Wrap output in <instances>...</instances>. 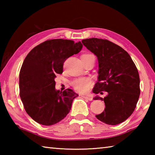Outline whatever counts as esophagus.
Returning a JSON list of instances; mask_svg holds the SVG:
<instances>
[{
	"label": "esophagus",
	"mask_w": 155,
	"mask_h": 155,
	"mask_svg": "<svg viewBox=\"0 0 155 155\" xmlns=\"http://www.w3.org/2000/svg\"><path fill=\"white\" fill-rule=\"evenodd\" d=\"M82 97H83V98L88 100V101H93V98L91 96H82Z\"/></svg>",
	"instance_id": "34e87169"
}]
</instances>
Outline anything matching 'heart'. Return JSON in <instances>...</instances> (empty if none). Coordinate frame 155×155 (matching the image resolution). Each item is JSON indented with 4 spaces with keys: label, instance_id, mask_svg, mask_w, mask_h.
Here are the masks:
<instances>
[{
    "label": "heart",
    "instance_id": "1",
    "mask_svg": "<svg viewBox=\"0 0 155 155\" xmlns=\"http://www.w3.org/2000/svg\"><path fill=\"white\" fill-rule=\"evenodd\" d=\"M91 58L95 59V56L91 53L83 54L81 56V59ZM71 85L77 91L81 93H85L90 90L92 85V81L89 78H77L72 81Z\"/></svg>",
    "mask_w": 155,
    "mask_h": 155
}]
</instances>
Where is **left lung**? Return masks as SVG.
Listing matches in <instances>:
<instances>
[{
    "instance_id": "8db88e82",
    "label": "left lung",
    "mask_w": 155,
    "mask_h": 155,
    "mask_svg": "<svg viewBox=\"0 0 155 155\" xmlns=\"http://www.w3.org/2000/svg\"><path fill=\"white\" fill-rule=\"evenodd\" d=\"M82 43L98 60V81L93 92H107L104 98H94L104 101L105 104L104 111L96 115V118L107 124H119L133 114L140 97L137 67L127 51L109 40L90 38Z\"/></svg>"
}]
</instances>
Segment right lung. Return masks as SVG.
<instances>
[{"label":"right lung","instance_id":"1","mask_svg":"<svg viewBox=\"0 0 155 155\" xmlns=\"http://www.w3.org/2000/svg\"><path fill=\"white\" fill-rule=\"evenodd\" d=\"M81 41L53 39L28 52L20 71V96L27 114L39 124L51 126L66 116L78 94L55 90L54 78L62 74L65 60L82 49Z\"/></svg>","mask_w":155,"mask_h":155}]
</instances>
